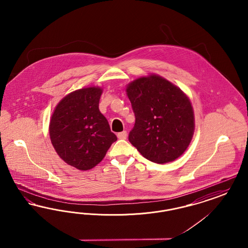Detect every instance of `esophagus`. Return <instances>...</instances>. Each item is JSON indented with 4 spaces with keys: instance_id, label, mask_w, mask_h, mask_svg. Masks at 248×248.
Instances as JSON below:
<instances>
[{
    "instance_id": "1",
    "label": "esophagus",
    "mask_w": 248,
    "mask_h": 248,
    "mask_svg": "<svg viewBox=\"0 0 248 248\" xmlns=\"http://www.w3.org/2000/svg\"><path fill=\"white\" fill-rule=\"evenodd\" d=\"M117 137H118L119 140H125L126 137H127V133H126V131L120 132L117 134Z\"/></svg>"
}]
</instances>
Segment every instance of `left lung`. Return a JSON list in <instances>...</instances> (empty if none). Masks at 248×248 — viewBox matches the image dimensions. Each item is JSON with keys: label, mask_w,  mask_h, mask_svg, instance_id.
I'll list each match as a JSON object with an SVG mask.
<instances>
[{"label": "left lung", "mask_w": 248, "mask_h": 248, "mask_svg": "<svg viewBox=\"0 0 248 248\" xmlns=\"http://www.w3.org/2000/svg\"><path fill=\"white\" fill-rule=\"evenodd\" d=\"M126 92L136 118L130 143L156 164L176 160L188 148L194 132L189 98L158 75L135 80Z\"/></svg>", "instance_id": "1"}]
</instances>
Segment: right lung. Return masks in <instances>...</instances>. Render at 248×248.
Masks as SVG:
<instances>
[{"mask_svg":"<svg viewBox=\"0 0 248 248\" xmlns=\"http://www.w3.org/2000/svg\"><path fill=\"white\" fill-rule=\"evenodd\" d=\"M99 87H87L66 95L51 117L49 134L59 157L79 170L99 164L117 140L99 111Z\"/></svg>","mask_w":248,"mask_h":248,"instance_id":"right-lung-1","label":"right lung"}]
</instances>
